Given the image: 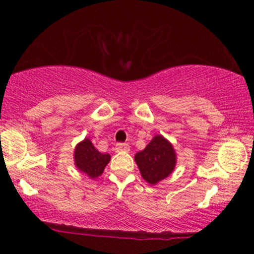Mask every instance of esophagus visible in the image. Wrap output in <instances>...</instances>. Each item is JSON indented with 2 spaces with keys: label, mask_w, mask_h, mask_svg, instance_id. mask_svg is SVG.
Masks as SVG:
<instances>
[{
  "label": "esophagus",
  "mask_w": 254,
  "mask_h": 254,
  "mask_svg": "<svg viewBox=\"0 0 254 254\" xmlns=\"http://www.w3.org/2000/svg\"><path fill=\"white\" fill-rule=\"evenodd\" d=\"M116 151H129L130 150V147H129V144L127 143H117L116 144Z\"/></svg>",
  "instance_id": "1"
}]
</instances>
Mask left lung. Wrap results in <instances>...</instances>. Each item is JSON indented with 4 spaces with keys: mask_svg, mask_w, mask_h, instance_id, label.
<instances>
[{
    "mask_svg": "<svg viewBox=\"0 0 254 254\" xmlns=\"http://www.w3.org/2000/svg\"><path fill=\"white\" fill-rule=\"evenodd\" d=\"M141 176L147 183L155 185L173 172L177 154L173 145L164 136L156 135L149 144L135 155Z\"/></svg>",
    "mask_w": 254,
    "mask_h": 254,
    "instance_id": "obj_1",
    "label": "left lung"
}]
</instances>
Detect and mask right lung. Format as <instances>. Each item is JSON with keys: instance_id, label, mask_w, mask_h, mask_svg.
Listing matches in <instances>:
<instances>
[{"instance_id": "1", "label": "right lung", "mask_w": 254, "mask_h": 254, "mask_svg": "<svg viewBox=\"0 0 254 254\" xmlns=\"http://www.w3.org/2000/svg\"><path fill=\"white\" fill-rule=\"evenodd\" d=\"M74 160L77 170L86 173L90 179H95L103 174L111 156L110 154L100 153L89 138H84L75 148Z\"/></svg>"}]
</instances>
